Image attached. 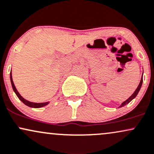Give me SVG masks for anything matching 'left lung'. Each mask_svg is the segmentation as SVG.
Returning a JSON list of instances; mask_svg holds the SVG:
<instances>
[{
    "mask_svg": "<svg viewBox=\"0 0 154 154\" xmlns=\"http://www.w3.org/2000/svg\"><path fill=\"white\" fill-rule=\"evenodd\" d=\"M142 84H143V76H142V78H141V79H140V84H139L138 86V87H137L136 90H135L134 93H133V94H132V95L131 96V97H130L129 98H128V99H127V100H126V101H125V102H122V104H121V105H120V106H119V107H122V106H125L126 104H128V103H130V102H131V101L133 100V99L135 98V97H136L137 94H138L139 91H140V88H141Z\"/></svg>",
    "mask_w": 154,
    "mask_h": 154,
    "instance_id": "left-lung-1",
    "label": "left lung"
}]
</instances>
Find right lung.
Instances as JSON below:
<instances>
[{"mask_svg":"<svg viewBox=\"0 0 154 154\" xmlns=\"http://www.w3.org/2000/svg\"><path fill=\"white\" fill-rule=\"evenodd\" d=\"M10 78H11V85H12V88L13 89H14V92L16 93V96L18 97V98H19L20 100L22 102L23 104H26V106H30V107H32V108H40V107H42V106H46L47 104H49V102H44V103H34V102H31L29 101H27L26 99H24L22 97H21V95L19 94V93L18 92L17 90H16V88L15 87V86H14V81H13V79H12V75H11V73H10Z\"/></svg>","mask_w":154,"mask_h":154,"instance_id":"add662e5","label":"right lung"}]
</instances>
